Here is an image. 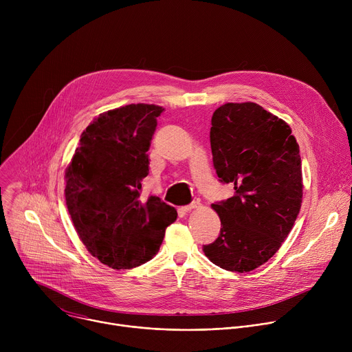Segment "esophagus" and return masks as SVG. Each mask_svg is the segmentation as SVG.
Instances as JSON below:
<instances>
[{
	"mask_svg": "<svg viewBox=\"0 0 352 352\" xmlns=\"http://www.w3.org/2000/svg\"><path fill=\"white\" fill-rule=\"evenodd\" d=\"M200 206V204H199V200H195V202H192L190 205H186V206H182L179 210L181 212H184V213H186V212H190L192 209H196V208H199Z\"/></svg>",
	"mask_w": 352,
	"mask_h": 352,
	"instance_id": "obj_1",
	"label": "esophagus"
}]
</instances>
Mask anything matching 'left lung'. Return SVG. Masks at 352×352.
<instances>
[{
  "mask_svg": "<svg viewBox=\"0 0 352 352\" xmlns=\"http://www.w3.org/2000/svg\"><path fill=\"white\" fill-rule=\"evenodd\" d=\"M210 147L219 181L235 192L212 205L221 228L204 252L224 270L250 272L277 252L299 213V146L291 128L262 106L227 103L212 117Z\"/></svg>",
  "mask_w": 352,
  "mask_h": 352,
  "instance_id": "8db88e82",
  "label": "left lung"
}]
</instances>
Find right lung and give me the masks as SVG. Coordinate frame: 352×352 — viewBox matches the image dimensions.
Wrapping results in <instances>:
<instances>
[{
  "instance_id": "obj_1",
  "label": "right lung",
  "mask_w": 352,
  "mask_h": 352,
  "mask_svg": "<svg viewBox=\"0 0 352 352\" xmlns=\"http://www.w3.org/2000/svg\"><path fill=\"white\" fill-rule=\"evenodd\" d=\"M163 107L129 104L94 118L80 135L65 173V200L89 252L121 270L159 252L177 210L155 195L140 199L150 142Z\"/></svg>"
}]
</instances>
